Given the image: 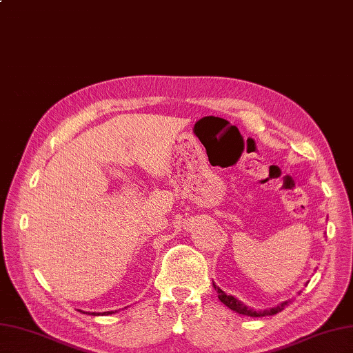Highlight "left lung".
I'll use <instances>...</instances> for the list:
<instances>
[{"label":"left lung","mask_w":353,"mask_h":353,"mask_svg":"<svg viewBox=\"0 0 353 353\" xmlns=\"http://www.w3.org/2000/svg\"><path fill=\"white\" fill-rule=\"evenodd\" d=\"M214 288H215V290H216V293H218L219 301L223 302V304H225L230 310L236 311V313H239V314H243V316H251V317L274 316V314H276V313H280V311H283L285 307L289 305V302H290V301H285V302H281L280 305H276V307L270 308V310L256 311V310H252V308H248L247 305L243 304V302H241L239 299H236L234 296H232V294H227L225 292L221 290L216 284H214Z\"/></svg>","instance_id":"left-lung-1"}]
</instances>
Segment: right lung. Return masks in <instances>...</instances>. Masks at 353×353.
Instances as JSON below:
<instances>
[{"label":"right lung","instance_id":"1","mask_svg":"<svg viewBox=\"0 0 353 353\" xmlns=\"http://www.w3.org/2000/svg\"><path fill=\"white\" fill-rule=\"evenodd\" d=\"M112 313H114V311H103V313H102V314H103V316H105V314H106V316H108V314H112ZM88 314H92V316H96V313H88ZM97 314H101V313H97Z\"/></svg>","mask_w":353,"mask_h":353}]
</instances>
